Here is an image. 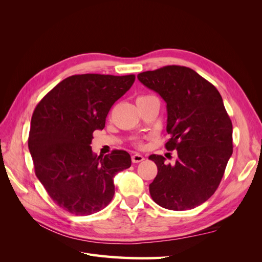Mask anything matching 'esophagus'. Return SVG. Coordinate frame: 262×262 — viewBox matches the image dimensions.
Listing matches in <instances>:
<instances>
[{"instance_id":"1","label":"esophagus","mask_w":262,"mask_h":262,"mask_svg":"<svg viewBox=\"0 0 262 262\" xmlns=\"http://www.w3.org/2000/svg\"><path fill=\"white\" fill-rule=\"evenodd\" d=\"M142 161H144V156H142L141 154H133L132 155V162L133 163H140Z\"/></svg>"}]
</instances>
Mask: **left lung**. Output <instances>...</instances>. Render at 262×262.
<instances>
[{
    "mask_svg": "<svg viewBox=\"0 0 262 262\" xmlns=\"http://www.w3.org/2000/svg\"><path fill=\"white\" fill-rule=\"evenodd\" d=\"M138 78L165 100L170 136L165 146L178 154L173 165H166L162 155L148 157L157 166L150 196L165 209H193L215 192L233 154V125L223 99L214 85L186 67L146 71Z\"/></svg>",
    "mask_w": 262,
    "mask_h": 262,
    "instance_id": "1",
    "label": "left lung"
}]
</instances>
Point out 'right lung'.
Wrapping results in <instances>:
<instances>
[{"label": "right lung", "mask_w": 262, "mask_h": 262, "mask_svg": "<svg viewBox=\"0 0 262 262\" xmlns=\"http://www.w3.org/2000/svg\"><path fill=\"white\" fill-rule=\"evenodd\" d=\"M136 76L81 74L46 95L31 117L28 148L36 176L51 199L74 215H91L112 201L116 173L131 166L125 150L95 155L93 132L105 128L110 108Z\"/></svg>", "instance_id": "add662e5"}]
</instances>
